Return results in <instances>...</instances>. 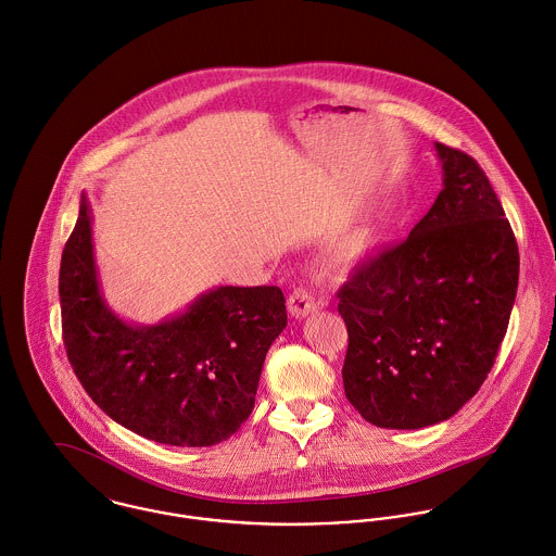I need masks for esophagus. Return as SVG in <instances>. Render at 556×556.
<instances>
[{
  "label": "esophagus",
  "mask_w": 556,
  "mask_h": 556,
  "mask_svg": "<svg viewBox=\"0 0 556 556\" xmlns=\"http://www.w3.org/2000/svg\"><path fill=\"white\" fill-rule=\"evenodd\" d=\"M325 303H320L314 292L305 286H299L294 288V292L288 296V312L294 316V318H305L318 309H323Z\"/></svg>",
  "instance_id": "esophagus-1"
}]
</instances>
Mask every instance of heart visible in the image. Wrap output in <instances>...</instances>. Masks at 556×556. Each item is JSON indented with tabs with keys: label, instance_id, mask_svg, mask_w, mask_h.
<instances>
[{
	"label": "heart",
	"instance_id": "heart-1",
	"mask_svg": "<svg viewBox=\"0 0 556 556\" xmlns=\"http://www.w3.org/2000/svg\"><path fill=\"white\" fill-rule=\"evenodd\" d=\"M374 231L367 227L361 229H352L348 233H343L333 247V260L339 264H356L358 260H363L371 247H374Z\"/></svg>",
	"mask_w": 556,
	"mask_h": 556
}]
</instances>
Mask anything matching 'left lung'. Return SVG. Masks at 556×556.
I'll return each mask as SVG.
<instances>
[{
	"instance_id": "8db88e82",
	"label": "left lung",
	"mask_w": 556,
	"mask_h": 556,
	"mask_svg": "<svg viewBox=\"0 0 556 556\" xmlns=\"http://www.w3.org/2000/svg\"><path fill=\"white\" fill-rule=\"evenodd\" d=\"M437 152L443 191L428 215L337 292L343 391L378 428L453 417L488 378L516 301L518 242L488 176L462 150Z\"/></svg>"
}]
</instances>
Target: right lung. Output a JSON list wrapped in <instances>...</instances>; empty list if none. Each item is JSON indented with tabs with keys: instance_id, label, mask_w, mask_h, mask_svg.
<instances>
[{
	"instance_id": "add662e5",
	"label": "right lung",
	"mask_w": 556,
	"mask_h": 556,
	"mask_svg": "<svg viewBox=\"0 0 556 556\" xmlns=\"http://www.w3.org/2000/svg\"><path fill=\"white\" fill-rule=\"evenodd\" d=\"M62 334L75 376L126 430L211 446L249 419L270 343L288 325L277 286H222L152 327L122 323L99 288L86 198L60 264Z\"/></svg>"
}]
</instances>
